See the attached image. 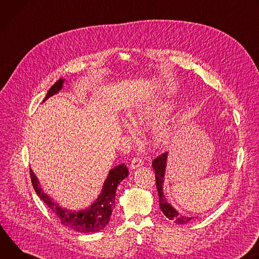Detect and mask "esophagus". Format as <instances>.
<instances>
[{"label": "esophagus", "mask_w": 259, "mask_h": 259, "mask_svg": "<svg viewBox=\"0 0 259 259\" xmlns=\"http://www.w3.org/2000/svg\"><path fill=\"white\" fill-rule=\"evenodd\" d=\"M142 164H143V160L140 157H135V158H133V160L131 162V167H132V169H135V168L141 166Z\"/></svg>", "instance_id": "1"}]
</instances>
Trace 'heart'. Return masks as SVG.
<instances>
[{"instance_id": "1", "label": "heart", "mask_w": 259, "mask_h": 259, "mask_svg": "<svg viewBox=\"0 0 259 259\" xmlns=\"http://www.w3.org/2000/svg\"><path fill=\"white\" fill-rule=\"evenodd\" d=\"M174 104L166 99H157L138 106L128 114L130 124L135 130L149 128L156 125L173 112ZM128 134L134 131L130 125L125 126ZM173 138V127L169 123H161L154 127L151 136V144L155 148H164Z\"/></svg>"}]
</instances>
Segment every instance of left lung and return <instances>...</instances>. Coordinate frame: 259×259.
Masks as SVG:
<instances>
[{
    "mask_svg": "<svg viewBox=\"0 0 259 259\" xmlns=\"http://www.w3.org/2000/svg\"><path fill=\"white\" fill-rule=\"evenodd\" d=\"M166 159H167V152L162 153L161 155L157 156L152 161V166L155 170V180H156V188L158 191L159 196V207L162 211L163 215L168 218L169 220H173L176 224H186L188 221L192 219V217L184 216L179 214L173 207H171L165 199V196L162 191V185L164 180V173H165V166H166Z\"/></svg>",
    "mask_w": 259,
    "mask_h": 259,
    "instance_id": "1",
    "label": "left lung"
}]
</instances>
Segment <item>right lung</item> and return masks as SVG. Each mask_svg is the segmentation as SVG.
<instances>
[{
  "instance_id": "right-lung-1",
  "label": "right lung",
  "mask_w": 259,
  "mask_h": 259,
  "mask_svg": "<svg viewBox=\"0 0 259 259\" xmlns=\"http://www.w3.org/2000/svg\"><path fill=\"white\" fill-rule=\"evenodd\" d=\"M64 81L65 80L62 78L57 80L48 91L43 102L59 93L63 88ZM30 174L36 193L55 214V216L59 218L61 223L78 233L88 234L100 232L109 223L115 207V196H116L117 186L124 178L128 176V169L124 163L110 169L108 177L104 182L101 194L98 196L96 202L93 203L89 208L78 212L67 210L55 203L50 196L47 195V193H44L40 186V182L32 168H30Z\"/></svg>"
}]
</instances>
